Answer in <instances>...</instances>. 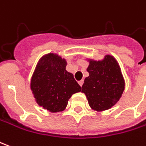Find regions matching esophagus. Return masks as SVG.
Wrapping results in <instances>:
<instances>
[{"label":"esophagus","mask_w":146,"mask_h":146,"mask_svg":"<svg viewBox=\"0 0 146 146\" xmlns=\"http://www.w3.org/2000/svg\"><path fill=\"white\" fill-rule=\"evenodd\" d=\"M83 83H84V81H83V80H81V81H78V84L80 85V86H81V87L83 86Z\"/></svg>","instance_id":"esophagus-1"}]
</instances>
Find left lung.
<instances>
[{
    "label": "left lung",
    "instance_id": "left-lung-1",
    "mask_svg": "<svg viewBox=\"0 0 146 146\" xmlns=\"http://www.w3.org/2000/svg\"><path fill=\"white\" fill-rule=\"evenodd\" d=\"M90 76L81 87L90 106L97 111L106 110L118 102L125 90V81L118 63L106 55L103 60H90Z\"/></svg>",
    "mask_w": 146,
    "mask_h": 146
}]
</instances>
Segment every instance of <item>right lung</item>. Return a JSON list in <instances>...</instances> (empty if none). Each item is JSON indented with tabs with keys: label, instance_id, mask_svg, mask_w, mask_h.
<instances>
[{
	"label": "right lung",
	"instance_id": "obj_1",
	"mask_svg": "<svg viewBox=\"0 0 146 146\" xmlns=\"http://www.w3.org/2000/svg\"><path fill=\"white\" fill-rule=\"evenodd\" d=\"M66 65L65 59L48 53L39 60L32 77L36 102L52 113L64 110L71 96L81 90L73 74L66 71Z\"/></svg>",
	"mask_w": 146,
	"mask_h": 146
}]
</instances>
